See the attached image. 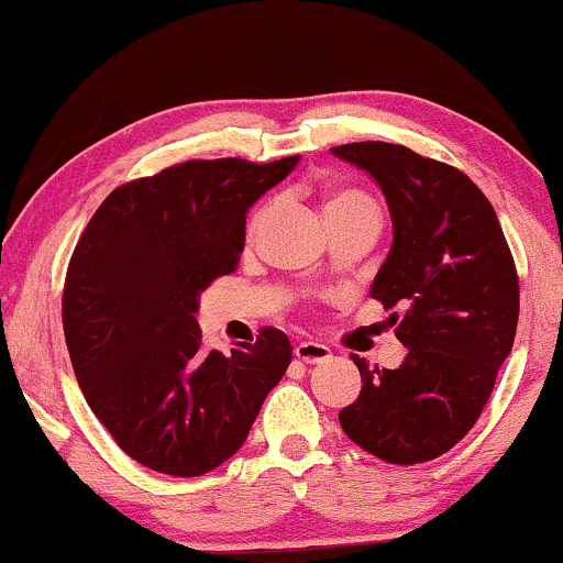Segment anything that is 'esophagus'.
I'll use <instances>...</instances> for the list:
<instances>
[{
  "label": "esophagus",
  "mask_w": 563,
  "mask_h": 563,
  "mask_svg": "<svg viewBox=\"0 0 563 563\" xmlns=\"http://www.w3.org/2000/svg\"><path fill=\"white\" fill-rule=\"evenodd\" d=\"M294 354H296V358H299V362H307V364H322V362H328L330 356H333V354H330V349L324 346V343H317V341L296 343Z\"/></svg>",
  "instance_id": "1"
}]
</instances>
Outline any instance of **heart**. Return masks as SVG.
<instances>
[{"instance_id": "b5f03b06", "label": "heart", "mask_w": 563, "mask_h": 563, "mask_svg": "<svg viewBox=\"0 0 563 563\" xmlns=\"http://www.w3.org/2000/svg\"><path fill=\"white\" fill-rule=\"evenodd\" d=\"M269 209H273V205H269V201H264V205H260L252 214H249V222H246L249 239H252V235H256V230L264 225V220H267ZM356 209H372V212L380 214V209H377L375 201H372L367 194L356 191V188H341V191L328 194V199H324V212H328V217L356 212Z\"/></svg>"}]
</instances>
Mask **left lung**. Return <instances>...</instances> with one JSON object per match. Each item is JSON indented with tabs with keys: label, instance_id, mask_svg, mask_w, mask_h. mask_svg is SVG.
Listing matches in <instances>:
<instances>
[{
	"label": "left lung",
	"instance_id": "left-lung-1",
	"mask_svg": "<svg viewBox=\"0 0 563 563\" xmlns=\"http://www.w3.org/2000/svg\"><path fill=\"white\" fill-rule=\"evenodd\" d=\"M380 183L393 246L372 299L409 349L398 369L354 356L362 393L338 415L358 449L411 466L443 456L475 428L511 354L519 275L487 196L470 175L401 144L333 146Z\"/></svg>",
	"mask_w": 563,
	"mask_h": 563
}]
</instances>
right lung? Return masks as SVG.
Instances as JSON below:
<instances>
[{
	"instance_id": "1",
	"label": "right lung",
	"mask_w": 563,
	"mask_h": 563,
	"mask_svg": "<svg viewBox=\"0 0 563 563\" xmlns=\"http://www.w3.org/2000/svg\"><path fill=\"white\" fill-rule=\"evenodd\" d=\"M301 157L188 159L123 183L76 243L63 328L88 406L133 462L199 477L241 449L294 346L277 328L207 349L199 294L235 273L246 212Z\"/></svg>"
}]
</instances>
